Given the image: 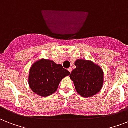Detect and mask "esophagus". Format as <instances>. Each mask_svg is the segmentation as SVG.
Here are the masks:
<instances>
[{"instance_id":"obj_1","label":"esophagus","mask_w":128,"mask_h":128,"mask_svg":"<svg viewBox=\"0 0 128 128\" xmlns=\"http://www.w3.org/2000/svg\"><path fill=\"white\" fill-rule=\"evenodd\" d=\"M68 71H69V72H70V73H71V72H72V68H71V67H70V68H68Z\"/></svg>"}]
</instances>
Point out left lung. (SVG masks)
<instances>
[{"mask_svg":"<svg viewBox=\"0 0 128 128\" xmlns=\"http://www.w3.org/2000/svg\"><path fill=\"white\" fill-rule=\"evenodd\" d=\"M76 68L70 77L74 82L76 92L81 96H93L101 90L104 84L103 70L99 66L89 60L78 59L75 62Z\"/></svg>","mask_w":128,"mask_h":128,"instance_id":"obj_1","label":"left lung"}]
</instances>
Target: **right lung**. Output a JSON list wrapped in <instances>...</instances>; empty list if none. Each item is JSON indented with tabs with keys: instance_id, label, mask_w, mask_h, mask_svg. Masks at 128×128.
I'll list each match as a JSON object with an SVG mask.
<instances>
[{
	"instance_id": "1",
	"label": "right lung",
	"mask_w": 128,
	"mask_h": 128,
	"mask_svg": "<svg viewBox=\"0 0 128 128\" xmlns=\"http://www.w3.org/2000/svg\"><path fill=\"white\" fill-rule=\"evenodd\" d=\"M70 72L54 61L41 59L32 64L29 72L28 84L38 95L46 97L57 90L60 81Z\"/></svg>"
}]
</instances>
